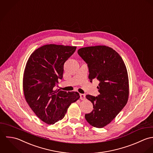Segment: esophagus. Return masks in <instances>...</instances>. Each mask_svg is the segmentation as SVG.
Wrapping results in <instances>:
<instances>
[{"label":"esophagus","instance_id":"34e87169","mask_svg":"<svg viewBox=\"0 0 153 153\" xmlns=\"http://www.w3.org/2000/svg\"><path fill=\"white\" fill-rule=\"evenodd\" d=\"M80 99L81 100H85L86 99V96L85 94H80Z\"/></svg>","mask_w":153,"mask_h":153}]
</instances>
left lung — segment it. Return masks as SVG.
<instances>
[{
    "mask_svg": "<svg viewBox=\"0 0 153 153\" xmlns=\"http://www.w3.org/2000/svg\"><path fill=\"white\" fill-rule=\"evenodd\" d=\"M78 54L86 62L91 82L97 80L99 94H88L86 98L93 110L85 114L89 124L103 128L111 122L126 105L129 96L128 77L121 57L112 48L105 45L82 48Z\"/></svg>",
    "mask_w": 153,
    "mask_h": 153,
    "instance_id": "1",
    "label": "left lung"
}]
</instances>
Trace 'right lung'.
<instances>
[{"instance_id":"add662e5","label":"right lung","mask_w":153,"mask_h":153,"mask_svg":"<svg viewBox=\"0 0 153 153\" xmlns=\"http://www.w3.org/2000/svg\"><path fill=\"white\" fill-rule=\"evenodd\" d=\"M76 50V47L45 45L27 61L23 79L25 97L36 115L48 124L61 120L69 106L80 97L77 92L55 90L62 78L64 62Z\"/></svg>"}]
</instances>
